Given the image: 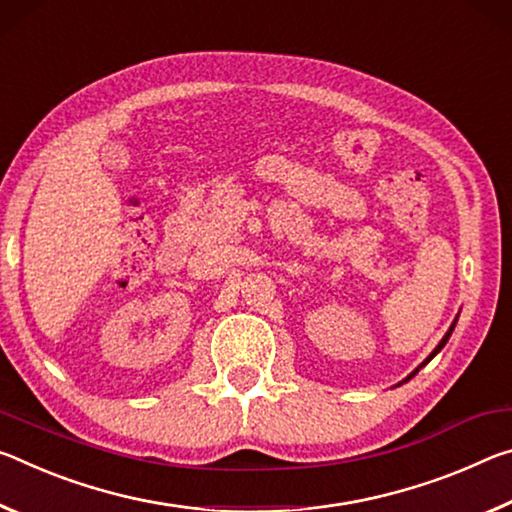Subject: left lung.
<instances>
[{
  "label": "left lung",
  "mask_w": 512,
  "mask_h": 512,
  "mask_svg": "<svg viewBox=\"0 0 512 512\" xmlns=\"http://www.w3.org/2000/svg\"><path fill=\"white\" fill-rule=\"evenodd\" d=\"M456 322H458V317H456V320H454V322H451V326H449V331H447V333H445V338H442V340H440V342H438V347H435V349H433V351H431V354H429V356H426V358H424V363H422V365H420V367H415V370H413V372H410V374H408V376H406V379H404V381H401V383H406V381H410V379H413V376H415V374H417V372H420V370H422V367H424V365H426V363H429V360H431V358H433V356H435V354H440V349H442V347H445V345H447V340H449V338H451V331H454V329H456ZM401 383H397V385H401Z\"/></svg>",
  "instance_id": "obj_1"
}]
</instances>
